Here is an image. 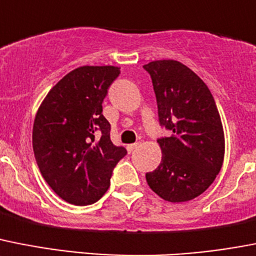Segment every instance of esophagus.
<instances>
[{
	"label": "esophagus",
	"mask_w": 256,
	"mask_h": 256,
	"mask_svg": "<svg viewBox=\"0 0 256 256\" xmlns=\"http://www.w3.org/2000/svg\"><path fill=\"white\" fill-rule=\"evenodd\" d=\"M140 144L136 142V144H130V145H126V150H128V152H132L133 150L136 149V148H138Z\"/></svg>",
	"instance_id": "esophagus-1"
}]
</instances>
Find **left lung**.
<instances>
[{
	"mask_svg": "<svg viewBox=\"0 0 256 256\" xmlns=\"http://www.w3.org/2000/svg\"><path fill=\"white\" fill-rule=\"evenodd\" d=\"M152 80L159 123L172 130L158 140L160 164L146 174L150 189L168 202L200 196L222 170L226 138L222 118L208 86L178 60L144 66Z\"/></svg>",
	"mask_w": 256,
	"mask_h": 256,
	"instance_id": "8db88e82",
	"label": "left lung"
}]
</instances>
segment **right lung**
Returning <instances> with one entry per match:
<instances>
[{"mask_svg": "<svg viewBox=\"0 0 256 256\" xmlns=\"http://www.w3.org/2000/svg\"><path fill=\"white\" fill-rule=\"evenodd\" d=\"M115 66H82L50 89L32 130L34 158L42 178L63 200L85 206L110 186L114 167L126 154L110 140L102 102L119 76Z\"/></svg>", "mask_w": 256, "mask_h": 256, "instance_id": "1", "label": "right lung"}]
</instances>
